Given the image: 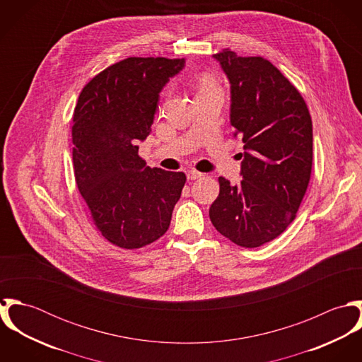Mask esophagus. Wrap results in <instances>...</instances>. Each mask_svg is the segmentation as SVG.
I'll return each mask as SVG.
<instances>
[{
	"mask_svg": "<svg viewBox=\"0 0 362 362\" xmlns=\"http://www.w3.org/2000/svg\"><path fill=\"white\" fill-rule=\"evenodd\" d=\"M187 177H188V180H198V178L204 177V173H201V171L192 168V170H188V171H187Z\"/></svg>",
	"mask_w": 362,
	"mask_h": 362,
	"instance_id": "obj_1",
	"label": "esophagus"
}]
</instances>
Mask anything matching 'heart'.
<instances>
[{"label": "heart", "mask_w": 362, "mask_h": 362, "mask_svg": "<svg viewBox=\"0 0 362 362\" xmlns=\"http://www.w3.org/2000/svg\"><path fill=\"white\" fill-rule=\"evenodd\" d=\"M211 92H221L220 85L217 81L210 75H202L198 79V95L202 93H211Z\"/></svg>", "instance_id": "1"}]
</instances>
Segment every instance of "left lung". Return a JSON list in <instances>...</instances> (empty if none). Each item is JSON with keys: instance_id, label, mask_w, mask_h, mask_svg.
I'll list each match as a JSON object with an SVG mask.
<instances>
[{"instance_id": "left-lung-1", "label": "left lung", "mask_w": 362, "mask_h": 362, "mask_svg": "<svg viewBox=\"0 0 362 362\" xmlns=\"http://www.w3.org/2000/svg\"><path fill=\"white\" fill-rule=\"evenodd\" d=\"M231 85L230 121L243 138V180L218 177L209 209L214 228L244 248L279 237L296 218L312 170V119L297 88L263 57L213 55Z\"/></svg>"}]
</instances>
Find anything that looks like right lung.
Listing matches in <instances>:
<instances>
[{
  "instance_id": "obj_1",
  "label": "right lung",
  "mask_w": 362,
  "mask_h": 362,
  "mask_svg": "<svg viewBox=\"0 0 362 362\" xmlns=\"http://www.w3.org/2000/svg\"><path fill=\"white\" fill-rule=\"evenodd\" d=\"M184 58L129 57L82 89L72 117L78 189L98 231L115 247L136 250L168 228L187 177L151 168L138 141L151 134L158 93Z\"/></svg>"
}]
</instances>
